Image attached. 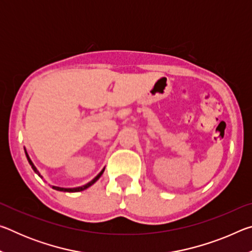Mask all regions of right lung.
Listing matches in <instances>:
<instances>
[{"label":"right lung","mask_w":252,"mask_h":252,"mask_svg":"<svg viewBox=\"0 0 252 252\" xmlns=\"http://www.w3.org/2000/svg\"><path fill=\"white\" fill-rule=\"evenodd\" d=\"M24 151H25V156H27V158H28V161H29V163H30V165H31L32 167V169L34 170V172H35L37 176H39L41 179H43V177L41 176V173L39 172V170L36 169V167L35 165L33 164V162H32V160L30 159V157H29V155H28V152H27V150H25L24 149ZM104 169L105 168H103L101 170V172L97 174V176L94 178V179H92V180L90 181V182H88L87 185H84V186H82V187H76V188H61V187H55V186H53L52 188L54 190H58V191H63V192H79V191H83V190H85V189H88L89 187H91L93 183H95L97 180H99V178L102 176V173L104 172Z\"/></svg>","instance_id":"obj_1"}]
</instances>
